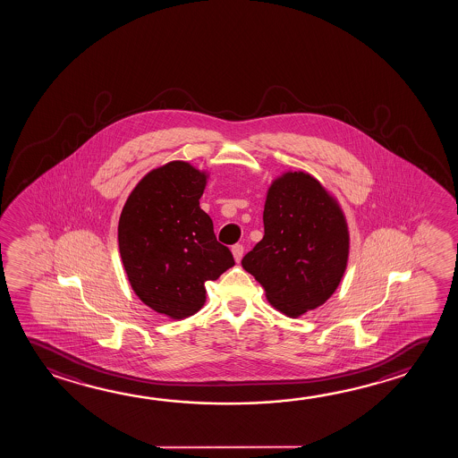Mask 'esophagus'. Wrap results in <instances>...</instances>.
<instances>
[{
	"label": "esophagus",
	"mask_w": 458,
	"mask_h": 458,
	"mask_svg": "<svg viewBox=\"0 0 458 458\" xmlns=\"http://www.w3.org/2000/svg\"><path fill=\"white\" fill-rule=\"evenodd\" d=\"M243 251H245L243 245H240V243H237V245H233V259H235L237 262L242 261V258H243Z\"/></svg>",
	"instance_id": "obj_1"
}]
</instances>
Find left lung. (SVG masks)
<instances>
[{
    "label": "left lung",
    "mask_w": 458,
    "mask_h": 458,
    "mask_svg": "<svg viewBox=\"0 0 458 458\" xmlns=\"http://www.w3.org/2000/svg\"><path fill=\"white\" fill-rule=\"evenodd\" d=\"M264 237L242 259L278 312L298 318L325 304L347 269L350 233L341 205L305 172L270 184Z\"/></svg>",
    "instance_id": "obj_1"
}]
</instances>
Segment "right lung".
<instances>
[{
  "label": "right lung",
  "mask_w": 458,
  "mask_h": 458,
  "mask_svg": "<svg viewBox=\"0 0 458 458\" xmlns=\"http://www.w3.org/2000/svg\"><path fill=\"white\" fill-rule=\"evenodd\" d=\"M208 174L174 160L145 174L123 205L117 240L131 290L154 312L188 318L205 304V282L233 267L200 208Z\"/></svg>",
  "instance_id": "1"
}]
</instances>
